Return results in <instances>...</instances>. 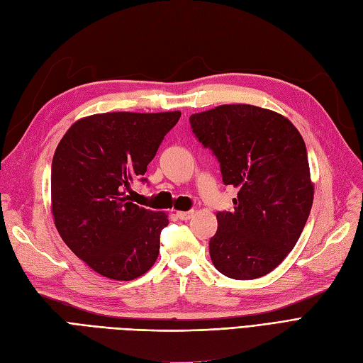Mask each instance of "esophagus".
<instances>
[{
	"mask_svg": "<svg viewBox=\"0 0 363 363\" xmlns=\"http://www.w3.org/2000/svg\"><path fill=\"white\" fill-rule=\"evenodd\" d=\"M194 216V211H188V212H177V218L182 219V221H188Z\"/></svg>",
	"mask_w": 363,
	"mask_h": 363,
	"instance_id": "34e87169",
	"label": "esophagus"
}]
</instances>
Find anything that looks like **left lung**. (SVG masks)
Returning <instances> with one entry per match:
<instances>
[{
    "label": "left lung",
    "mask_w": 363,
    "mask_h": 363,
    "mask_svg": "<svg viewBox=\"0 0 363 363\" xmlns=\"http://www.w3.org/2000/svg\"><path fill=\"white\" fill-rule=\"evenodd\" d=\"M191 128L239 189L235 212H218L208 242L215 268L235 280L267 276L295 247L313 203L309 160L288 118L250 104L191 115Z\"/></svg>",
    "instance_id": "left-lung-1"
}]
</instances>
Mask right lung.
Segmentation results:
<instances>
[{"label":"right lung","instance_id":"right-lung-1","mask_svg":"<svg viewBox=\"0 0 363 363\" xmlns=\"http://www.w3.org/2000/svg\"><path fill=\"white\" fill-rule=\"evenodd\" d=\"M180 112L98 113L79 119L56 148L51 208L63 242L113 280L145 274L159 256L168 216L130 201Z\"/></svg>","mask_w":363,"mask_h":363}]
</instances>
